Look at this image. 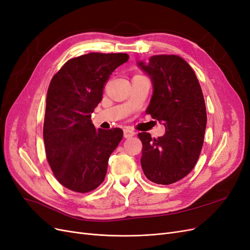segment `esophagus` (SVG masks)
I'll use <instances>...</instances> for the list:
<instances>
[{
	"label": "esophagus",
	"mask_w": 250,
	"mask_h": 250,
	"mask_svg": "<svg viewBox=\"0 0 250 250\" xmlns=\"http://www.w3.org/2000/svg\"><path fill=\"white\" fill-rule=\"evenodd\" d=\"M123 133H124V138H125V139L132 138L133 135L135 134V132H134L132 129H129V128H124Z\"/></svg>",
	"instance_id": "esophagus-1"
}]
</instances>
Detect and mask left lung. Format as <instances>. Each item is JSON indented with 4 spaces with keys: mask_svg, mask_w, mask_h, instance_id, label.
<instances>
[{
    "mask_svg": "<svg viewBox=\"0 0 250 250\" xmlns=\"http://www.w3.org/2000/svg\"><path fill=\"white\" fill-rule=\"evenodd\" d=\"M153 83L147 115L162 121L166 133L157 139L141 132V165L146 177L157 185L183 179L197 163L207 126V108L196 74L178 55H154L139 62Z\"/></svg>",
    "mask_w": 250,
    "mask_h": 250,
    "instance_id": "left-lung-1",
    "label": "left lung"
}]
</instances>
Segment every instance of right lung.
Masks as SVG:
<instances>
[{
	"instance_id": "add662e5",
	"label": "right lung",
	"mask_w": 250,
	"mask_h": 250,
	"mask_svg": "<svg viewBox=\"0 0 250 250\" xmlns=\"http://www.w3.org/2000/svg\"><path fill=\"white\" fill-rule=\"evenodd\" d=\"M128 58L126 53H88L67 60L50 82L44 148L54 176L71 191L87 193L103 183L109 155L123 138L120 128L96 129L92 112L109 75Z\"/></svg>"
}]
</instances>
